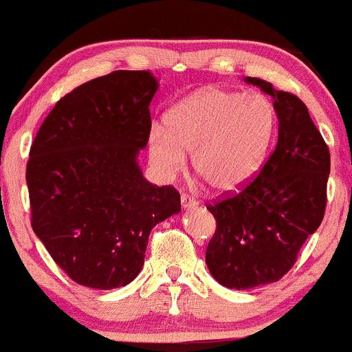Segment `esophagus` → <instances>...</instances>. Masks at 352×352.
Here are the masks:
<instances>
[{"mask_svg":"<svg viewBox=\"0 0 352 352\" xmlns=\"http://www.w3.org/2000/svg\"><path fill=\"white\" fill-rule=\"evenodd\" d=\"M181 205H183V208H192L198 205V201L191 195H181Z\"/></svg>","mask_w":352,"mask_h":352,"instance_id":"1","label":"esophagus"}]
</instances>
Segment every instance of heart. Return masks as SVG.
I'll return each mask as SVG.
<instances>
[{"label":"heart","instance_id":"obj_1","mask_svg":"<svg viewBox=\"0 0 352 352\" xmlns=\"http://www.w3.org/2000/svg\"><path fill=\"white\" fill-rule=\"evenodd\" d=\"M277 132L274 102L258 92L205 89L181 102L168 116V132L153 127L149 157L162 176L192 168L211 186L228 195L247 186L262 168Z\"/></svg>","mask_w":352,"mask_h":352}]
</instances>
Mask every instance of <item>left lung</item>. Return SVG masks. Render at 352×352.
Instances as JSON below:
<instances>
[{"label": "left lung", "mask_w": 352, "mask_h": 352, "mask_svg": "<svg viewBox=\"0 0 352 352\" xmlns=\"http://www.w3.org/2000/svg\"><path fill=\"white\" fill-rule=\"evenodd\" d=\"M245 82L274 97L278 141L258 176L206 206L217 220L206 265L236 290L278 282L294 267L324 218L331 171L329 147L304 102L262 78Z\"/></svg>", "instance_id": "8db88e82"}]
</instances>
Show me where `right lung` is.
<instances>
[{"instance_id":"1","label":"right lung","mask_w":352,"mask_h":352,"mask_svg":"<svg viewBox=\"0 0 352 352\" xmlns=\"http://www.w3.org/2000/svg\"><path fill=\"white\" fill-rule=\"evenodd\" d=\"M157 80L116 70L62 97L26 162L32 228L74 282L111 290L144 265L149 233L181 211L179 192L142 176Z\"/></svg>"}]
</instances>
